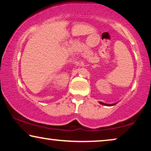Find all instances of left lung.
Segmentation results:
<instances>
[{"label": "left lung", "instance_id": "obj_1", "mask_svg": "<svg viewBox=\"0 0 151 151\" xmlns=\"http://www.w3.org/2000/svg\"><path fill=\"white\" fill-rule=\"evenodd\" d=\"M100 104H102V105H104V106H113V105H115V104H105V103H103V102H99Z\"/></svg>", "mask_w": 151, "mask_h": 151}]
</instances>
